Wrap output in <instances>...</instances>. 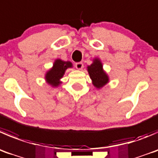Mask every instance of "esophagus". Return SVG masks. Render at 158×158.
<instances>
[{"mask_svg": "<svg viewBox=\"0 0 158 158\" xmlns=\"http://www.w3.org/2000/svg\"><path fill=\"white\" fill-rule=\"evenodd\" d=\"M75 66H76V68L77 69L80 70L83 68V63H82V62H77V63H76Z\"/></svg>", "mask_w": 158, "mask_h": 158, "instance_id": "34e87169", "label": "esophagus"}]
</instances>
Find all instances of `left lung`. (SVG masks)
Masks as SVG:
<instances>
[{"label": "left lung", "mask_w": 158, "mask_h": 158, "mask_svg": "<svg viewBox=\"0 0 158 158\" xmlns=\"http://www.w3.org/2000/svg\"><path fill=\"white\" fill-rule=\"evenodd\" d=\"M87 70L93 85L97 89L102 88L109 82V76L102 69V64L99 59H93V62L87 67Z\"/></svg>", "instance_id": "1"}]
</instances>
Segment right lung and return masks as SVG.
Here are the masks:
<instances>
[{
    "mask_svg": "<svg viewBox=\"0 0 158 158\" xmlns=\"http://www.w3.org/2000/svg\"><path fill=\"white\" fill-rule=\"evenodd\" d=\"M73 64L71 62H65L61 59H56L53 64L52 68L46 73L45 79L46 82L52 87H57L62 83L60 79L63 77L65 70L72 68Z\"/></svg>",
    "mask_w": 158,
    "mask_h": 158,
    "instance_id": "add662e5",
    "label": "right lung"
}]
</instances>
